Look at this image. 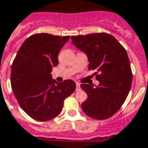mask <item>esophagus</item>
<instances>
[{"label": "esophagus", "mask_w": 148, "mask_h": 148, "mask_svg": "<svg viewBox=\"0 0 148 148\" xmlns=\"http://www.w3.org/2000/svg\"><path fill=\"white\" fill-rule=\"evenodd\" d=\"M81 89V87H80V83L76 82V91H78Z\"/></svg>", "instance_id": "1"}]
</instances>
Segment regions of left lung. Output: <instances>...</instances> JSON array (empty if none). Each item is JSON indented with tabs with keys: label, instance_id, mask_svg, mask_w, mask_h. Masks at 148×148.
<instances>
[{
	"label": "left lung",
	"instance_id": "obj_1",
	"mask_svg": "<svg viewBox=\"0 0 148 148\" xmlns=\"http://www.w3.org/2000/svg\"><path fill=\"white\" fill-rule=\"evenodd\" d=\"M72 43L87 55L88 70L94 71L99 85L83 83L88 98L82 104L88 117L104 120L121 108L130 92L132 74L126 50L107 33L71 37Z\"/></svg>",
	"mask_w": 148,
	"mask_h": 148
}]
</instances>
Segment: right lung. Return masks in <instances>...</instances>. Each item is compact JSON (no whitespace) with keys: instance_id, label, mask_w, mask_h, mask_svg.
Returning <instances> with one entry per match:
<instances>
[{"instance_id":"1","label":"right lung","mask_w":148,"mask_h":148,"mask_svg":"<svg viewBox=\"0 0 148 148\" xmlns=\"http://www.w3.org/2000/svg\"><path fill=\"white\" fill-rule=\"evenodd\" d=\"M70 36L35 34L24 41L13 61L11 85L18 104L32 119L49 121L61 113L63 102L73 93L72 80L58 83L52 79V67Z\"/></svg>"}]
</instances>
